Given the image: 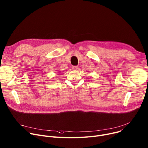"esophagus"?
<instances>
[{
    "label": "esophagus",
    "mask_w": 148,
    "mask_h": 148,
    "mask_svg": "<svg viewBox=\"0 0 148 148\" xmlns=\"http://www.w3.org/2000/svg\"><path fill=\"white\" fill-rule=\"evenodd\" d=\"M77 68H78V66H73V68H72V69H73V70H75V71L77 70Z\"/></svg>",
    "instance_id": "1"
}]
</instances>
